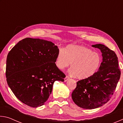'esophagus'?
Returning <instances> with one entry per match:
<instances>
[{
	"instance_id": "obj_1",
	"label": "esophagus",
	"mask_w": 123,
	"mask_h": 123,
	"mask_svg": "<svg viewBox=\"0 0 123 123\" xmlns=\"http://www.w3.org/2000/svg\"><path fill=\"white\" fill-rule=\"evenodd\" d=\"M70 79V78L68 76H66V78H64V81H67L68 80H69V79Z\"/></svg>"
}]
</instances>
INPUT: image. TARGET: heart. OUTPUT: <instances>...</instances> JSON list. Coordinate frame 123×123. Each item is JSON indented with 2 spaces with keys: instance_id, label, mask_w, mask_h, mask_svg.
I'll return each instance as SVG.
<instances>
[{
  "instance_id": "obj_1",
  "label": "heart",
  "mask_w": 123,
  "mask_h": 123,
  "mask_svg": "<svg viewBox=\"0 0 123 123\" xmlns=\"http://www.w3.org/2000/svg\"><path fill=\"white\" fill-rule=\"evenodd\" d=\"M102 62L99 53L86 47L69 45L65 48H59L55 60L58 69H64L71 64L70 74L78 79L91 77L99 70Z\"/></svg>"
}]
</instances>
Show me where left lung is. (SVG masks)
<instances>
[{
  "mask_svg": "<svg viewBox=\"0 0 123 123\" xmlns=\"http://www.w3.org/2000/svg\"><path fill=\"white\" fill-rule=\"evenodd\" d=\"M92 47L100 50L103 62L95 74L76 82L72 94L74 103L85 109H96L107 103L116 90L121 74L114 51L101 44Z\"/></svg>",
  "mask_w": 123,
  "mask_h": 123,
  "instance_id": "8db88e82",
  "label": "left lung"
}]
</instances>
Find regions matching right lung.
Listing matches in <instances>:
<instances>
[{
  "label": "right lung",
  "instance_id": "1",
  "mask_svg": "<svg viewBox=\"0 0 123 123\" xmlns=\"http://www.w3.org/2000/svg\"><path fill=\"white\" fill-rule=\"evenodd\" d=\"M58 50L57 45L50 41L26 38L8 53L7 84L23 103L32 107L44 105L54 82L64 81L65 74L55 64Z\"/></svg>",
  "mask_w": 123,
  "mask_h": 123
}]
</instances>
